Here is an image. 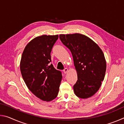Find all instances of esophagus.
<instances>
[{
	"label": "esophagus",
	"mask_w": 124,
	"mask_h": 124,
	"mask_svg": "<svg viewBox=\"0 0 124 124\" xmlns=\"http://www.w3.org/2000/svg\"><path fill=\"white\" fill-rule=\"evenodd\" d=\"M63 72H64V73H65V74H66V73L68 72V68H64V70H63Z\"/></svg>",
	"instance_id": "esophagus-1"
}]
</instances>
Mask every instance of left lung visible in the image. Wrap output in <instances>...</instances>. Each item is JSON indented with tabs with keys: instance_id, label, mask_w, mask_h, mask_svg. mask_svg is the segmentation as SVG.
<instances>
[{
	"instance_id": "obj_1",
	"label": "left lung",
	"mask_w": 124,
	"mask_h": 124,
	"mask_svg": "<svg viewBox=\"0 0 124 124\" xmlns=\"http://www.w3.org/2000/svg\"><path fill=\"white\" fill-rule=\"evenodd\" d=\"M62 43L72 54L78 80L73 86L75 95L91 97L99 90L106 70L104 54L97 44L83 34H60Z\"/></svg>"
}]
</instances>
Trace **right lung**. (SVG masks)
<instances>
[{
	"instance_id": "right-lung-1",
	"label": "right lung",
	"mask_w": 124,
	"mask_h": 124,
	"mask_svg": "<svg viewBox=\"0 0 124 124\" xmlns=\"http://www.w3.org/2000/svg\"><path fill=\"white\" fill-rule=\"evenodd\" d=\"M58 38V35L35 38L25 47L21 60V72L27 86L44 101L57 97L62 78L61 72L50 64V53Z\"/></svg>"
}]
</instances>
